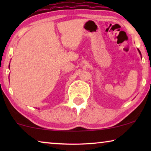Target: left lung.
I'll return each instance as SVG.
<instances>
[{
  "instance_id": "1",
  "label": "left lung",
  "mask_w": 151,
  "mask_h": 151,
  "mask_svg": "<svg viewBox=\"0 0 151 151\" xmlns=\"http://www.w3.org/2000/svg\"><path fill=\"white\" fill-rule=\"evenodd\" d=\"M138 51H139V53H140V54H141V53H140V51H139V49H138Z\"/></svg>"
}]
</instances>
